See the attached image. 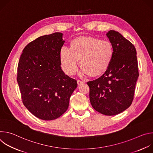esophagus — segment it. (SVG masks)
<instances>
[{
  "label": "esophagus",
  "instance_id": "obj_1",
  "mask_svg": "<svg viewBox=\"0 0 153 153\" xmlns=\"http://www.w3.org/2000/svg\"><path fill=\"white\" fill-rule=\"evenodd\" d=\"M83 83V81H82V80H77V84H78V85H82Z\"/></svg>",
  "mask_w": 153,
  "mask_h": 153
}]
</instances>
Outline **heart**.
I'll return each instance as SVG.
<instances>
[{
    "mask_svg": "<svg viewBox=\"0 0 153 153\" xmlns=\"http://www.w3.org/2000/svg\"><path fill=\"white\" fill-rule=\"evenodd\" d=\"M113 47L106 40L93 37L73 39L70 48L62 47L60 52L61 67L67 75H74L78 69L79 60L83 68L81 75L97 76L105 73L113 58Z\"/></svg>",
    "mask_w": 153,
    "mask_h": 153,
    "instance_id": "heart-1",
    "label": "heart"
}]
</instances>
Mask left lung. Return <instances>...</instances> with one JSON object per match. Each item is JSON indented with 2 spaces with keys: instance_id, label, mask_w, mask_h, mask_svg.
Segmentation results:
<instances>
[{
  "instance_id": "obj_1",
  "label": "left lung",
  "mask_w": 153,
  "mask_h": 153,
  "mask_svg": "<svg viewBox=\"0 0 153 153\" xmlns=\"http://www.w3.org/2000/svg\"><path fill=\"white\" fill-rule=\"evenodd\" d=\"M106 36L113 47L110 67L99 78L87 82L93 108L106 116L118 114L131 105L139 77L134 46L120 33L109 31Z\"/></svg>"
}]
</instances>
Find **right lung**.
Here are the masks:
<instances>
[{"label":"right lung","instance_id":"obj_1","mask_svg":"<svg viewBox=\"0 0 153 153\" xmlns=\"http://www.w3.org/2000/svg\"><path fill=\"white\" fill-rule=\"evenodd\" d=\"M63 34L40 36L22 51L17 80L25 106L44 120H54L67 110L70 98L77 83L61 69Z\"/></svg>","mask_w":153,"mask_h":153}]
</instances>
